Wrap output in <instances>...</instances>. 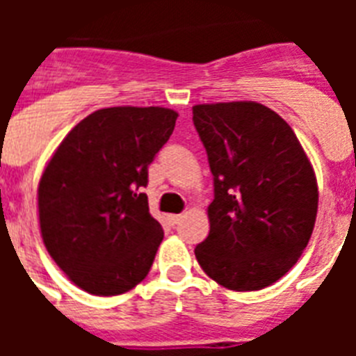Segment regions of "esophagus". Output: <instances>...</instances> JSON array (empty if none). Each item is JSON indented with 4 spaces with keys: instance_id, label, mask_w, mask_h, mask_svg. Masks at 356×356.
<instances>
[{
    "instance_id": "obj_1",
    "label": "esophagus",
    "mask_w": 356,
    "mask_h": 356,
    "mask_svg": "<svg viewBox=\"0 0 356 356\" xmlns=\"http://www.w3.org/2000/svg\"><path fill=\"white\" fill-rule=\"evenodd\" d=\"M181 214H170V216H168V220H170V223H172V225H177L179 222H181Z\"/></svg>"
}]
</instances>
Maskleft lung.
Returning <instances> with one entry per match:
<instances>
[{
    "label": "left lung",
    "mask_w": 356,
    "mask_h": 356,
    "mask_svg": "<svg viewBox=\"0 0 356 356\" xmlns=\"http://www.w3.org/2000/svg\"><path fill=\"white\" fill-rule=\"evenodd\" d=\"M192 114L214 177L211 231L195 259L229 290H262L309 243L318 212L314 170L292 127L260 103L195 105Z\"/></svg>",
    "instance_id": "left-lung-1"
}]
</instances>
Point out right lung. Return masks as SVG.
<instances>
[{
  "mask_svg": "<svg viewBox=\"0 0 356 356\" xmlns=\"http://www.w3.org/2000/svg\"><path fill=\"white\" fill-rule=\"evenodd\" d=\"M175 120L162 107L102 108L81 120L47 162L38 184L42 238L85 292L118 296L149 273L164 231L142 188Z\"/></svg>",
  "mask_w": 356,
  "mask_h": 356,
  "instance_id": "obj_1",
  "label": "right lung"
}]
</instances>
